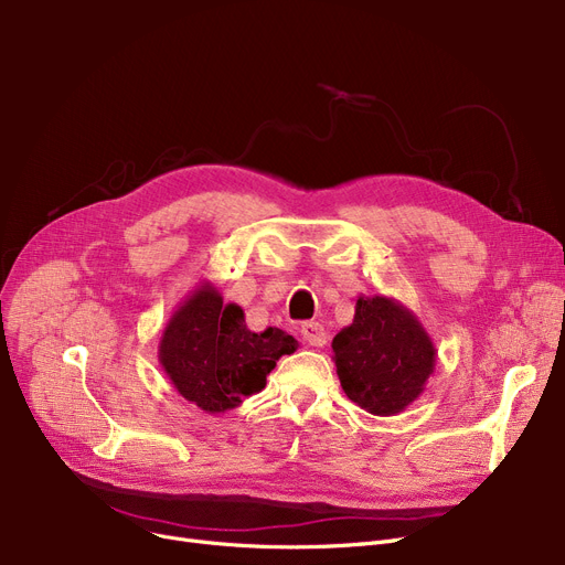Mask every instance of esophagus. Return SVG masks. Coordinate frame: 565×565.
Wrapping results in <instances>:
<instances>
[{"label": "esophagus", "instance_id": "esophagus-1", "mask_svg": "<svg viewBox=\"0 0 565 565\" xmlns=\"http://www.w3.org/2000/svg\"><path fill=\"white\" fill-rule=\"evenodd\" d=\"M302 337L309 345H316V348H322L324 343H328V332H324L320 322H305L302 324Z\"/></svg>", "mask_w": 565, "mask_h": 565}]
</instances>
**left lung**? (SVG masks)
Masks as SVG:
<instances>
[{
    "label": "left lung",
    "mask_w": 565,
    "mask_h": 565,
    "mask_svg": "<svg viewBox=\"0 0 565 565\" xmlns=\"http://www.w3.org/2000/svg\"><path fill=\"white\" fill-rule=\"evenodd\" d=\"M332 352L345 396L377 417H392L417 401L437 362L419 318L387 295H360Z\"/></svg>",
    "instance_id": "1"
}]
</instances>
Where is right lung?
I'll return each mask as SVG.
<instances>
[{"instance_id": "obj_1", "label": "right lung", "mask_w": 565, "mask_h": 565, "mask_svg": "<svg viewBox=\"0 0 565 565\" xmlns=\"http://www.w3.org/2000/svg\"><path fill=\"white\" fill-rule=\"evenodd\" d=\"M300 348L279 328L252 332L245 311L201 281L171 313L158 360L185 401L207 414H224L258 394L281 354Z\"/></svg>"}]
</instances>
